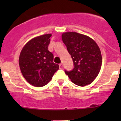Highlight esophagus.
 Returning <instances> with one entry per match:
<instances>
[{
  "mask_svg": "<svg viewBox=\"0 0 121 121\" xmlns=\"http://www.w3.org/2000/svg\"><path fill=\"white\" fill-rule=\"evenodd\" d=\"M59 65V68L60 69H62V68H63V65L62 64H60Z\"/></svg>",
  "mask_w": 121,
  "mask_h": 121,
  "instance_id": "34e87169",
  "label": "esophagus"
}]
</instances>
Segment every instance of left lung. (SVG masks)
Returning <instances> with one entry per match:
<instances>
[{"mask_svg": "<svg viewBox=\"0 0 121 121\" xmlns=\"http://www.w3.org/2000/svg\"><path fill=\"white\" fill-rule=\"evenodd\" d=\"M73 62L71 71L65 70L74 84L84 86L96 79L102 65V55L97 43L91 38L75 32H67L62 35Z\"/></svg>", "mask_w": 121, "mask_h": 121, "instance_id": "1", "label": "left lung"}]
</instances>
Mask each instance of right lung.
I'll list each match as a JSON object with an SVG mask.
<instances>
[{"instance_id": "right-lung-1", "label": "right lung", "mask_w": 121, "mask_h": 121, "mask_svg": "<svg viewBox=\"0 0 121 121\" xmlns=\"http://www.w3.org/2000/svg\"><path fill=\"white\" fill-rule=\"evenodd\" d=\"M51 36L47 34L31 39L20 54L19 63L22 75L33 86L47 85L59 68L58 64L53 62L54 56L48 49Z\"/></svg>"}]
</instances>
